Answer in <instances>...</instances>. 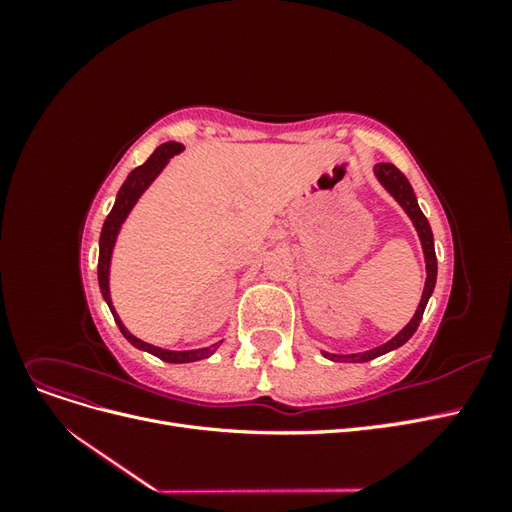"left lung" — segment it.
<instances>
[{"instance_id": "obj_1", "label": "left lung", "mask_w": 512, "mask_h": 512, "mask_svg": "<svg viewBox=\"0 0 512 512\" xmlns=\"http://www.w3.org/2000/svg\"><path fill=\"white\" fill-rule=\"evenodd\" d=\"M376 177L380 179V183L384 185L386 190H389L397 203L404 207V211L410 215V220L414 222L416 230H418V237H421L423 241V250H425V262H427V282H425V290H423V299L421 303H418V309L414 318L410 320L408 327L401 331L399 335H395L389 344H384L380 348H374V350H367V352H359V354H348V356H339V354H327L329 359L333 361H350V363H365V361H371L376 359V356L389 352V350H395L399 348L401 344H406L408 339L414 335V331L418 329V322H421L423 318V312L427 307V301L431 297L433 292V286H436V275H438V260H436V250H433V232H431V226L427 222V218L423 215L421 207H418L416 203V196L412 192V185L410 181L406 179V175L401 173V170L395 166V164H389V162H380L376 164Z\"/></svg>"}]
</instances>
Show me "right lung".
<instances>
[{"mask_svg": "<svg viewBox=\"0 0 512 512\" xmlns=\"http://www.w3.org/2000/svg\"><path fill=\"white\" fill-rule=\"evenodd\" d=\"M183 147L179 143H164L160 145L156 151H153V156L143 164L134 168L132 173L128 175V179L123 181L121 190L117 194V200H115V207L111 209V213L106 215L104 220V226H102V235H100V258H98V282H100V290L104 294V299L108 303V307H111L113 312V305H111V297H108V262H111V252H113V245H115V239H117V232L123 224V220H126V215L130 213V209L134 207V203L138 200V196H141L147 185L156 179L160 175V170L166 166V162L175 156V153H179ZM115 316V322L117 327L121 329V333L126 335V339L130 344H134L136 348L141 350H147L151 354H156L158 359L166 361V363H190V361H200V359H207V356L218 348V344H213L209 348H203V350H190V352H170V350H162V348H156L151 344H145L141 342V339H136L134 335H130L126 331V327H123L121 320L117 318V314L113 312Z\"/></svg>", "mask_w": 512, "mask_h": 512, "instance_id": "1", "label": "right lung"}]
</instances>
